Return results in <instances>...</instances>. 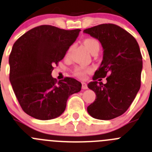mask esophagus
Listing matches in <instances>:
<instances>
[{
  "mask_svg": "<svg viewBox=\"0 0 152 152\" xmlns=\"http://www.w3.org/2000/svg\"><path fill=\"white\" fill-rule=\"evenodd\" d=\"M82 88L83 89H87L88 88V86L86 83H82Z\"/></svg>",
  "mask_w": 152,
  "mask_h": 152,
  "instance_id": "obj_1",
  "label": "esophagus"
}]
</instances>
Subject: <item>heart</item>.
Returning a JSON list of instances; mask_svg holds the SVG:
<instances>
[{
	"label": "heart",
	"mask_w": 152,
	"mask_h": 152,
	"mask_svg": "<svg viewBox=\"0 0 152 152\" xmlns=\"http://www.w3.org/2000/svg\"><path fill=\"white\" fill-rule=\"evenodd\" d=\"M84 45L91 53H92L96 48H99V43H98V41L95 39H91V38L85 39ZM86 69L84 67H83V66H78L74 70L75 75L80 78L83 77L85 74H86Z\"/></svg>",
	"instance_id": "obj_1"
}]
</instances>
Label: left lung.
<instances>
[{
	"label": "left lung",
	"mask_w": 152,
	"mask_h": 152,
	"mask_svg": "<svg viewBox=\"0 0 152 152\" xmlns=\"http://www.w3.org/2000/svg\"><path fill=\"white\" fill-rule=\"evenodd\" d=\"M83 32L98 39L104 49L101 66L93 82L88 84L96 98L87 111L95 119L112 120L126 111L140 88L142 57L139 44L127 31L111 23L86 28ZM104 77L105 84L96 81Z\"/></svg>",
	"instance_id": "8db88e82"
}]
</instances>
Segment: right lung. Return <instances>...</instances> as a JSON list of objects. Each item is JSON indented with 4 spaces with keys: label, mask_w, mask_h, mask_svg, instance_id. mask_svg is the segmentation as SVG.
Here are the masks:
<instances>
[{
    "label": "right lung",
    "mask_w": 152,
    "mask_h": 152,
    "mask_svg": "<svg viewBox=\"0 0 152 152\" xmlns=\"http://www.w3.org/2000/svg\"><path fill=\"white\" fill-rule=\"evenodd\" d=\"M80 29L65 30L49 25L30 29L13 44L9 57L10 81L23 111L38 120L59 117L81 83L70 77L57 81L54 64L63 59Z\"/></svg>",
    "instance_id": "add662e5"
}]
</instances>
